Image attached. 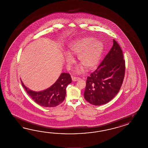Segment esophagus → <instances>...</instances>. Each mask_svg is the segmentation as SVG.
I'll use <instances>...</instances> for the list:
<instances>
[{"label": "esophagus", "instance_id": "esophagus-1", "mask_svg": "<svg viewBox=\"0 0 148 148\" xmlns=\"http://www.w3.org/2000/svg\"><path fill=\"white\" fill-rule=\"evenodd\" d=\"M80 78L79 77H72V80H73V82H77V80H78L79 79H80Z\"/></svg>", "mask_w": 148, "mask_h": 148}]
</instances>
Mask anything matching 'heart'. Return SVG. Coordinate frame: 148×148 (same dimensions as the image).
<instances>
[{"mask_svg": "<svg viewBox=\"0 0 148 148\" xmlns=\"http://www.w3.org/2000/svg\"><path fill=\"white\" fill-rule=\"evenodd\" d=\"M104 50V45L99 39L92 37H84L75 40L69 45V53L65 56L68 66L73 64L75 60L72 56H78L82 65L77 66L75 73H82L86 67L87 69H94L99 63Z\"/></svg>", "mask_w": 148, "mask_h": 148, "instance_id": "1", "label": "heart"}]
</instances>
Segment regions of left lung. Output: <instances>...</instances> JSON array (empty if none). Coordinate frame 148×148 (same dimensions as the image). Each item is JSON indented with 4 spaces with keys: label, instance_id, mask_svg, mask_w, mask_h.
<instances>
[{
    "label": "left lung",
    "instance_id": "left-lung-1",
    "mask_svg": "<svg viewBox=\"0 0 148 148\" xmlns=\"http://www.w3.org/2000/svg\"><path fill=\"white\" fill-rule=\"evenodd\" d=\"M122 50L116 41L94 73L87 78L84 98L89 103L106 104L120 90L125 75V64Z\"/></svg>",
    "mask_w": 148,
    "mask_h": 148
}]
</instances>
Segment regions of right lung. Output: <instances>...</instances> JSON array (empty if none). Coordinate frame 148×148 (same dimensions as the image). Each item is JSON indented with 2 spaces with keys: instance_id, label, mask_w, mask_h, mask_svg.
<instances>
[{
  "instance_id": "add662e5",
  "label": "right lung",
  "mask_w": 148,
  "mask_h": 148,
  "mask_svg": "<svg viewBox=\"0 0 148 148\" xmlns=\"http://www.w3.org/2000/svg\"><path fill=\"white\" fill-rule=\"evenodd\" d=\"M72 82L69 73H62L50 87L41 91H34L27 88L21 80L22 85L28 95L35 103L42 106L56 107L62 103L66 95L67 86Z\"/></svg>"
}]
</instances>
